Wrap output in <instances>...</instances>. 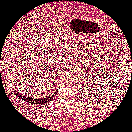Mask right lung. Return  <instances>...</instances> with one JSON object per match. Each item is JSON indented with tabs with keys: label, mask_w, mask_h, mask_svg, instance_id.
I'll list each match as a JSON object with an SVG mask.
<instances>
[{
	"label": "right lung",
	"mask_w": 132,
	"mask_h": 132,
	"mask_svg": "<svg viewBox=\"0 0 132 132\" xmlns=\"http://www.w3.org/2000/svg\"><path fill=\"white\" fill-rule=\"evenodd\" d=\"M57 91L58 90H57L55 93L53 94H52L50 97H46L45 98H41V99H35V98H32V97H25L22 95L21 96L19 95V94H18L17 92L15 91H14V93L17 96V97H18L20 98H22L23 100H24L25 101H26L28 103H30L31 104H43L45 103H47L48 102H49V101L52 100L53 98L55 97V95H56L57 93Z\"/></svg>",
	"instance_id": "right-lung-1"
}]
</instances>
